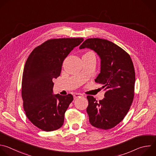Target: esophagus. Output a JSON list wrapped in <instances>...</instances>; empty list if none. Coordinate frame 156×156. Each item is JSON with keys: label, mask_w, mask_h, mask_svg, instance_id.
<instances>
[{"label": "esophagus", "mask_w": 156, "mask_h": 156, "mask_svg": "<svg viewBox=\"0 0 156 156\" xmlns=\"http://www.w3.org/2000/svg\"><path fill=\"white\" fill-rule=\"evenodd\" d=\"M73 97H74L75 99H76L78 98H80L81 97H83V95L81 94H80V93H76V94H74Z\"/></svg>", "instance_id": "obj_1"}]
</instances>
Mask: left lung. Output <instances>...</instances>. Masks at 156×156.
<instances>
[{"label": "left lung", "instance_id": "left-lung-1", "mask_svg": "<svg viewBox=\"0 0 156 156\" xmlns=\"http://www.w3.org/2000/svg\"><path fill=\"white\" fill-rule=\"evenodd\" d=\"M93 50L100 59V72L95 80L103 85L104 98L97 101L87 95L86 112L90 124L107 130L118 124L128 113L134 97L135 73L130 56L107 40L88 38L80 49Z\"/></svg>", "mask_w": 156, "mask_h": 156}]
</instances>
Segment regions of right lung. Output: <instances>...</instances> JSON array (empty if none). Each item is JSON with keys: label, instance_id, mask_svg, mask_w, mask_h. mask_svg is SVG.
Listing matches in <instances>:
<instances>
[{"label": "right lung", "instance_id": "right-lung-1", "mask_svg": "<svg viewBox=\"0 0 156 156\" xmlns=\"http://www.w3.org/2000/svg\"><path fill=\"white\" fill-rule=\"evenodd\" d=\"M83 38L51 39L36 47L24 66L22 98L26 115L42 130L50 132L62 127L64 115L73 97L53 94V80L59 76L64 60Z\"/></svg>", "mask_w": 156, "mask_h": 156}]
</instances>
